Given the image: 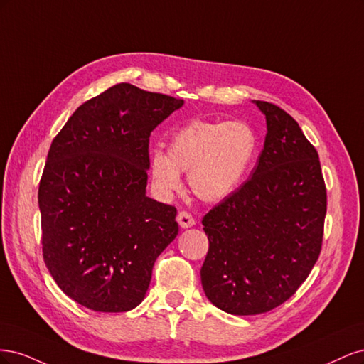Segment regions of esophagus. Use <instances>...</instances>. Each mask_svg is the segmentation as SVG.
<instances>
[{
  "mask_svg": "<svg viewBox=\"0 0 364 364\" xmlns=\"http://www.w3.org/2000/svg\"><path fill=\"white\" fill-rule=\"evenodd\" d=\"M178 223H179V226L183 228V229L191 228V226L194 225V218H193V215H191L190 213L181 211V213L178 214Z\"/></svg>",
  "mask_w": 364,
  "mask_h": 364,
  "instance_id": "obj_1",
  "label": "esophagus"
}]
</instances>
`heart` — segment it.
Masks as SVG:
<instances>
[{"label":"heart","instance_id":"heart-1","mask_svg":"<svg viewBox=\"0 0 364 364\" xmlns=\"http://www.w3.org/2000/svg\"><path fill=\"white\" fill-rule=\"evenodd\" d=\"M257 149V134L243 121L191 119L173 132L167 155L151 151L150 174L156 188L168 193L181 186V171H188L191 191L217 203L238 190Z\"/></svg>","mask_w":364,"mask_h":364}]
</instances>
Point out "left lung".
Returning <instances> with one entry per match:
<instances>
[{
  "mask_svg": "<svg viewBox=\"0 0 364 364\" xmlns=\"http://www.w3.org/2000/svg\"><path fill=\"white\" fill-rule=\"evenodd\" d=\"M255 105L267 121L255 168L202 220L205 294L235 316L267 313L290 299L321 255L326 215L317 150L284 109Z\"/></svg>",
  "mask_w": 364,
  "mask_h": 364,
  "instance_id": "left-lung-1",
  "label": "left lung"
}]
</instances>
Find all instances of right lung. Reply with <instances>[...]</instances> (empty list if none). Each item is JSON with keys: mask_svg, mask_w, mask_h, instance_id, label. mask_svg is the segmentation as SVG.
I'll list each match as a JSON object with an SVG mask.
<instances>
[{"mask_svg": "<svg viewBox=\"0 0 364 364\" xmlns=\"http://www.w3.org/2000/svg\"><path fill=\"white\" fill-rule=\"evenodd\" d=\"M182 98L118 83L85 102L53 139L39 182L42 255L59 289L90 310L139 305L176 208L146 196L151 130Z\"/></svg>", "mask_w": 364, "mask_h": 364, "instance_id": "right-lung-1", "label": "right lung"}]
</instances>
